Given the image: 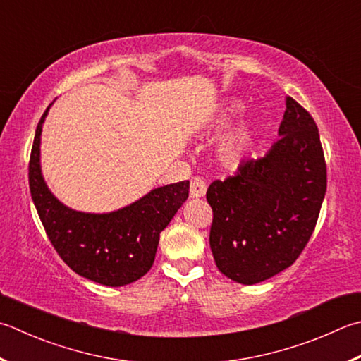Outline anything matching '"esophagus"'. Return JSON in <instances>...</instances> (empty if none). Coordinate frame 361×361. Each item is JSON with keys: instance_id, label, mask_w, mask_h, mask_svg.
<instances>
[{"instance_id": "obj_1", "label": "esophagus", "mask_w": 361, "mask_h": 361, "mask_svg": "<svg viewBox=\"0 0 361 361\" xmlns=\"http://www.w3.org/2000/svg\"><path fill=\"white\" fill-rule=\"evenodd\" d=\"M206 182H204L200 176H195V178L190 180V196H192V198H201V196L206 195Z\"/></svg>"}]
</instances>
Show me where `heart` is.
Masks as SVG:
<instances>
[{"mask_svg":"<svg viewBox=\"0 0 361 361\" xmlns=\"http://www.w3.org/2000/svg\"><path fill=\"white\" fill-rule=\"evenodd\" d=\"M240 104H231L226 110H224V118L234 116L235 113L240 111ZM253 128L248 124H243L237 127L235 130L229 135V137L224 138L220 147V157L223 163L226 165H237L243 159H247L250 154L251 147H253Z\"/></svg>","mask_w":361,"mask_h":361,"instance_id":"1","label":"heart"}]
</instances>
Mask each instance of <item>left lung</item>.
<instances>
[{"instance_id":"left-lung-1","label":"left lung","mask_w":361,"mask_h":361,"mask_svg":"<svg viewBox=\"0 0 361 361\" xmlns=\"http://www.w3.org/2000/svg\"><path fill=\"white\" fill-rule=\"evenodd\" d=\"M280 138L261 159L210 183V250L223 275L242 284L265 281L307 247L327 190V165L314 119L292 97Z\"/></svg>"}]
</instances>
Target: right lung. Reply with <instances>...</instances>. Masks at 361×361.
Segmentation results:
<instances>
[{
  "mask_svg": "<svg viewBox=\"0 0 361 361\" xmlns=\"http://www.w3.org/2000/svg\"><path fill=\"white\" fill-rule=\"evenodd\" d=\"M40 118L31 149L30 192L47 235L61 259L80 276L118 288L146 275L157 253L160 233L188 198L190 182L152 190L111 214H83L66 207L47 188L40 174Z\"/></svg>",
  "mask_w": 361,
  "mask_h": 361,
  "instance_id": "add662e5",
  "label": "right lung"
}]
</instances>
